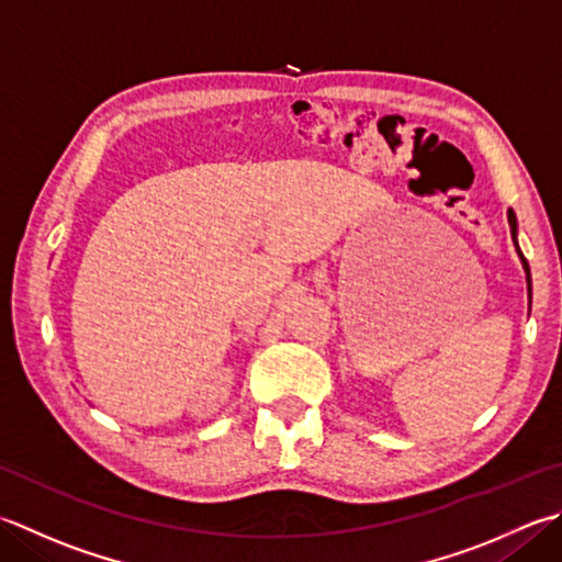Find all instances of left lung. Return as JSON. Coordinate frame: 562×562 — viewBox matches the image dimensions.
<instances>
[{"mask_svg": "<svg viewBox=\"0 0 562 562\" xmlns=\"http://www.w3.org/2000/svg\"><path fill=\"white\" fill-rule=\"evenodd\" d=\"M507 218H509V226H512V238H514L516 252H519L521 266H524V272H526V284H529V310H531V270H529V262H526V258H524V252L519 250V244H516V214H514V209H509V212H507Z\"/></svg>", "mask_w": 562, "mask_h": 562, "instance_id": "left-lung-1", "label": "left lung"}]
</instances>
